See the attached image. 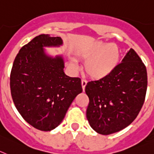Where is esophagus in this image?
Returning <instances> with one entry per match:
<instances>
[{
    "mask_svg": "<svg viewBox=\"0 0 154 154\" xmlns=\"http://www.w3.org/2000/svg\"><path fill=\"white\" fill-rule=\"evenodd\" d=\"M81 85H82V88H83V91L85 90V87L87 85V81L86 80H82L81 81Z\"/></svg>",
    "mask_w": 154,
    "mask_h": 154,
    "instance_id": "34e87169",
    "label": "esophagus"
}]
</instances>
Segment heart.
Wrapping results in <instances>:
<instances>
[{"label": "heart", "mask_w": 154, "mask_h": 154, "mask_svg": "<svg viewBox=\"0 0 154 154\" xmlns=\"http://www.w3.org/2000/svg\"><path fill=\"white\" fill-rule=\"evenodd\" d=\"M80 57L86 63L85 69L89 77L101 80L109 77L119 64L121 51L116 43L96 41L78 50Z\"/></svg>", "instance_id": "b5f03b06"}]
</instances>
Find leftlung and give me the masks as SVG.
I'll list each match as a JSON object with an SVG mask.
<instances>
[{
	"label": "left lung",
	"mask_w": 154,
	"mask_h": 154,
	"mask_svg": "<svg viewBox=\"0 0 154 154\" xmlns=\"http://www.w3.org/2000/svg\"><path fill=\"white\" fill-rule=\"evenodd\" d=\"M146 88V68L130 49L112 74L86 85L89 97L86 116L91 127L101 135L125 129L141 110Z\"/></svg>",
	"instance_id": "8db88e82"
}]
</instances>
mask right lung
<instances>
[{"mask_svg": "<svg viewBox=\"0 0 154 154\" xmlns=\"http://www.w3.org/2000/svg\"><path fill=\"white\" fill-rule=\"evenodd\" d=\"M61 45L60 37H35L21 48L11 72V93L16 109L28 123L41 131L57 128L82 92L81 79L63 72V56L53 57L45 50Z\"/></svg>", "mask_w": 154, "mask_h": 154, "instance_id": "add662e5", "label": "right lung"}]
</instances>
